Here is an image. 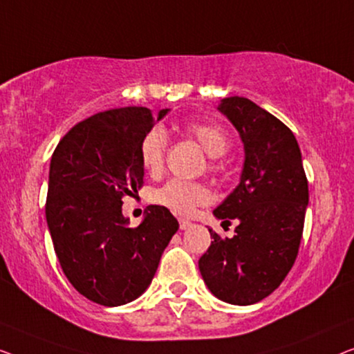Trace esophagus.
Returning a JSON list of instances; mask_svg holds the SVG:
<instances>
[{"label":"esophagus","instance_id":"esophagus-1","mask_svg":"<svg viewBox=\"0 0 354 354\" xmlns=\"http://www.w3.org/2000/svg\"><path fill=\"white\" fill-rule=\"evenodd\" d=\"M191 226H192L191 221H187V220H179V227H181L183 231H186V229H189Z\"/></svg>","mask_w":354,"mask_h":354}]
</instances>
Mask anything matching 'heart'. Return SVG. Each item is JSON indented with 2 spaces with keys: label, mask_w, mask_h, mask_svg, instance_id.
Masks as SVG:
<instances>
[{
  "label": "heart",
  "mask_w": 354,
  "mask_h": 354,
  "mask_svg": "<svg viewBox=\"0 0 354 354\" xmlns=\"http://www.w3.org/2000/svg\"><path fill=\"white\" fill-rule=\"evenodd\" d=\"M184 133L189 138L196 139L201 147L215 160L210 163V170L215 173H223L226 170L225 163L216 160V157L225 156L229 149V136L223 128L213 123L203 122H189L184 125ZM167 134L162 128L153 127L144 133L139 141V160L144 170L151 175H156L163 168L167 152ZM157 203L167 207L168 210L178 215H191L197 207L203 205L210 201V192L201 183L181 181V179H171L157 189L153 194Z\"/></svg>",
  "instance_id": "obj_1"
}]
</instances>
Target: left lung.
<instances>
[{
  "label": "left lung",
  "instance_id": "left-lung-1",
  "mask_svg": "<svg viewBox=\"0 0 354 354\" xmlns=\"http://www.w3.org/2000/svg\"><path fill=\"white\" fill-rule=\"evenodd\" d=\"M241 134L245 160L241 183L213 210L239 220L234 237L208 227L212 245L198 260L210 292L231 305H253L271 295L292 270L308 207V179L293 133L247 97L218 106Z\"/></svg>",
  "mask_w": 354,
  "mask_h": 354
}]
</instances>
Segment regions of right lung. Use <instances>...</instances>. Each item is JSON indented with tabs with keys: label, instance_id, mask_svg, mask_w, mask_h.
I'll use <instances>...</instances> for the list:
<instances>
[{
	"label": "right lung",
	"instance_id": "1",
	"mask_svg": "<svg viewBox=\"0 0 354 354\" xmlns=\"http://www.w3.org/2000/svg\"><path fill=\"white\" fill-rule=\"evenodd\" d=\"M167 113L99 112L73 127L51 157L46 221L54 252L72 286L97 305L120 306L142 295L179 227L160 205H149L136 227L122 213V198L142 186L139 141Z\"/></svg>",
	"mask_w": 354,
	"mask_h": 354
}]
</instances>
